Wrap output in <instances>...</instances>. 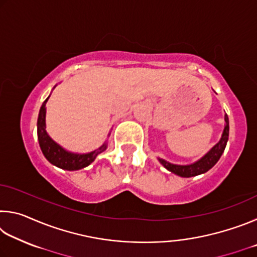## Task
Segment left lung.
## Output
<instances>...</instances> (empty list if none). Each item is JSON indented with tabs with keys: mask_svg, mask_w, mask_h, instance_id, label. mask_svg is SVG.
Returning a JSON list of instances; mask_svg holds the SVG:
<instances>
[{
	"mask_svg": "<svg viewBox=\"0 0 257 257\" xmlns=\"http://www.w3.org/2000/svg\"><path fill=\"white\" fill-rule=\"evenodd\" d=\"M224 121H225L224 130L219 143L213 146L201 160L196 161V162L193 164L178 165V164L169 163L168 161H165L163 159H159L160 163L162 164L165 169H168L169 171H171L172 173H175V175L184 177V178H190V177L202 175V173H205L206 171L210 170L211 168L214 167L215 163L220 160L221 155H222V153L224 152L225 145H227L228 137H229V119L227 114L224 115Z\"/></svg>",
	"mask_w": 257,
	"mask_h": 257,
	"instance_id": "8db88e82",
	"label": "left lung"
}]
</instances>
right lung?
Masks as SVG:
<instances>
[{"label":"right lung","mask_w":257,"mask_h":257,"mask_svg":"<svg viewBox=\"0 0 257 257\" xmlns=\"http://www.w3.org/2000/svg\"><path fill=\"white\" fill-rule=\"evenodd\" d=\"M50 97V96H49ZM47 97L44 103L42 104L40 114H38V120H37V136H38V142H40L41 150L43 154L49 161L55 167L63 169V170H69V171H75L79 170V169L86 168L87 165H89L94 160L96 159L98 154H101L102 152L106 150V143L99 147V149L95 150L90 153L87 154H77V153H71V152H68L61 147L59 144L52 139L49 135L46 133V123H45V115H46V102Z\"/></svg>","instance_id":"1"}]
</instances>
